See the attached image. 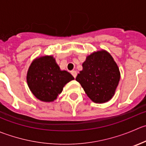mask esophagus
Wrapping results in <instances>:
<instances>
[{
  "label": "esophagus",
  "instance_id": "obj_1",
  "mask_svg": "<svg viewBox=\"0 0 146 146\" xmlns=\"http://www.w3.org/2000/svg\"><path fill=\"white\" fill-rule=\"evenodd\" d=\"M71 74H72V76H73V77H74L75 78H76V76H77V72H76V70H72V71H71Z\"/></svg>",
  "mask_w": 146,
  "mask_h": 146
}]
</instances>
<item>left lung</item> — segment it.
I'll return each instance as SVG.
<instances>
[{"mask_svg":"<svg viewBox=\"0 0 146 146\" xmlns=\"http://www.w3.org/2000/svg\"><path fill=\"white\" fill-rule=\"evenodd\" d=\"M120 77L119 68L111 55L102 50L86 57L76 80L92 101L103 103L114 96Z\"/></svg>","mask_w":146,"mask_h":146,"instance_id":"8db88e82","label":"left lung"}]
</instances>
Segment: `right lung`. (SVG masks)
<instances>
[{
    "instance_id": "right-lung-1",
    "label": "right lung",
    "mask_w": 146,
    "mask_h": 146,
    "mask_svg": "<svg viewBox=\"0 0 146 146\" xmlns=\"http://www.w3.org/2000/svg\"><path fill=\"white\" fill-rule=\"evenodd\" d=\"M27 83L33 94L43 102L54 101L66 83L74 80L66 70H61L52 56L37 58L27 73Z\"/></svg>"
}]
</instances>
